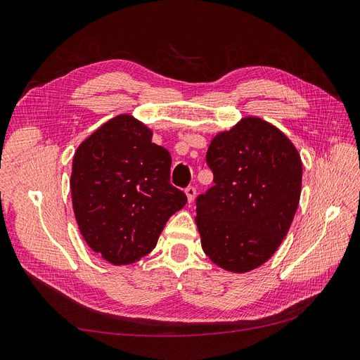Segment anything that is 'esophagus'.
Listing matches in <instances>:
<instances>
[{"label":"esophagus","mask_w":360,"mask_h":360,"mask_svg":"<svg viewBox=\"0 0 360 360\" xmlns=\"http://www.w3.org/2000/svg\"><path fill=\"white\" fill-rule=\"evenodd\" d=\"M184 192H186V197H188V201L192 202L195 200V195H197V189H195L193 186H188L186 189H184Z\"/></svg>","instance_id":"obj_1"}]
</instances>
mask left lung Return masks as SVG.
<instances>
[{"mask_svg": "<svg viewBox=\"0 0 360 360\" xmlns=\"http://www.w3.org/2000/svg\"><path fill=\"white\" fill-rule=\"evenodd\" d=\"M205 162L214 184L195 201L204 252L236 274L257 269L276 252L296 214L297 150L275 126L246 117L213 138Z\"/></svg>", "mask_w": 360, "mask_h": 360, "instance_id": "1", "label": "left lung"}]
</instances>
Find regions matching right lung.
Returning <instances> with one entry per match:
<instances>
[{
	"instance_id": "obj_1",
	"label": "right lung",
	"mask_w": 360,
	"mask_h": 360,
	"mask_svg": "<svg viewBox=\"0 0 360 360\" xmlns=\"http://www.w3.org/2000/svg\"><path fill=\"white\" fill-rule=\"evenodd\" d=\"M151 135L132 115H117L73 158L70 189L79 231L115 266L150 254L167 221L188 202L169 183V151L151 143Z\"/></svg>"
}]
</instances>
